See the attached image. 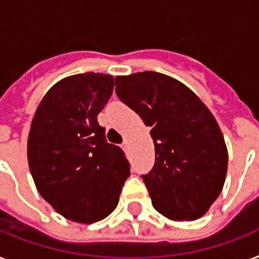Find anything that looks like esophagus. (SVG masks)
<instances>
[{
  "instance_id": "obj_1",
  "label": "esophagus",
  "mask_w": 259,
  "mask_h": 259,
  "mask_svg": "<svg viewBox=\"0 0 259 259\" xmlns=\"http://www.w3.org/2000/svg\"><path fill=\"white\" fill-rule=\"evenodd\" d=\"M127 148H129V142L123 141V144H122V149L127 150Z\"/></svg>"
}]
</instances>
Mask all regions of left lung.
Segmentation results:
<instances>
[{"instance_id":"1","label":"left lung","mask_w":259,"mask_h":259,"mask_svg":"<svg viewBox=\"0 0 259 259\" xmlns=\"http://www.w3.org/2000/svg\"><path fill=\"white\" fill-rule=\"evenodd\" d=\"M115 93L152 129L156 161L142 179L154 208L172 221L203 217L221 195L229 162L212 113L185 84L153 71L117 76Z\"/></svg>"}]
</instances>
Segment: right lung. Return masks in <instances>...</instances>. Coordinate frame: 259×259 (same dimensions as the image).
<instances>
[{"label": "right lung", "mask_w": 259, "mask_h": 259, "mask_svg": "<svg viewBox=\"0 0 259 259\" xmlns=\"http://www.w3.org/2000/svg\"><path fill=\"white\" fill-rule=\"evenodd\" d=\"M111 75L86 72L59 80L40 102L28 137V162L38 193L56 212L95 223L113 212L130 176L129 161L98 123L111 97Z\"/></svg>", "instance_id": "right-lung-1"}]
</instances>
